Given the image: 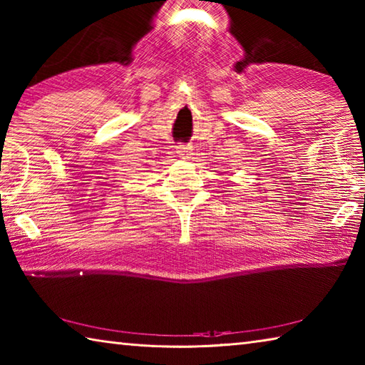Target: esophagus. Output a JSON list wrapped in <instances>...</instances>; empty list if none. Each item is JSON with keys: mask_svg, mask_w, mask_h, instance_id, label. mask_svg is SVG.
<instances>
[{"mask_svg": "<svg viewBox=\"0 0 365 365\" xmlns=\"http://www.w3.org/2000/svg\"><path fill=\"white\" fill-rule=\"evenodd\" d=\"M190 153H192V148H189V146H184V144L176 146V154H178V157H181V159H187Z\"/></svg>", "mask_w": 365, "mask_h": 365, "instance_id": "1", "label": "esophagus"}]
</instances>
